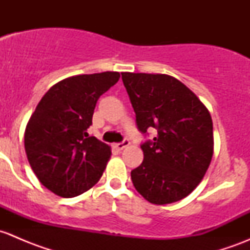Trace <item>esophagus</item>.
<instances>
[{"label": "esophagus", "mask_w": 250, "mask_h": 250, "mask_svg": "<svg viewBox=\"0 0 250 250\" xmlns=\"http://www.w3.org/2000/svg\"><path fill=\"white\" fill-rule=\"evenodd\" d=\"M128 146H129V140H125L120 144H115V146H113V147H115L116 150L121 151V150H123V148L128 147Z\"/></svg>", "instance_id": "esophagus-1"}]
</instances>
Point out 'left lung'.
Returning <instances> with one entry per match:
<instances>
[{
    "label": "left lung",
    "instance_id": "obj_1",
    "mask_svg": "<svg viewBox=\"0 0 250 250\" xmlns=\"http://www.w3.org/2000/svg\"><path fill=\"white\" fill-rule=\"evenodd\" d=\"M140 132L155 128L141 145L144 161L132 170L135 190L153 204L190 195L202 181L214 152L213 121L197 95L165 74L122 72Z\"/></svg>",
    "mask_w": 250,
    "mask_h": 250
}]
</instances>
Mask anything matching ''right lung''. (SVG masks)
I'll return each instance as SVG.
<instances>
[{
    "label": "right lung",
    "mask_w": 250,
    "mask_h": 250,
    "mask_svg": "<svg viewBox=\"0 0 250 250\" xmlns=\"http://www.w3.org/2000/svg\"><path fill=\"white\" fill-rule=\"evenodd\" d=\"M118 80L116 71L65 78L49 88L30 117L24 134L27 161L55 195L75 197L102 178L111 147L87 129L100 95Z\"/></svg>",
    "instance_id": "obj_1"
}]
</instances>
